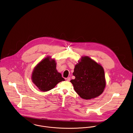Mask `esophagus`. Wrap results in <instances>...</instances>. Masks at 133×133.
Segmentation results:
<instances>
[{
	"label": "esophagus",
	"instance_id": "34e87169",
	"mask_svg": "<svg viewBox=\"0 0 133 133\" xmlns=\"http://www.w3.org/2000/svg\"><path fill=\"white\" fill-rule=\"evenodd\" d=\"M65 79H66L67 81H70V77H67L66 78H65Z\"/></svg>",
	"mask_w": 133,
	"mask_h": 133
}]
</instances>
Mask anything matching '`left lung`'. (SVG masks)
<instances>
[{
	"label": "left lung",
	"instance_id": "left-lung-1",
	"mask_svg": "<svg viewBox=\"0 0 133 133\" xmlns=\"http://www.w3.org/2000/svg\"><path fill=\"white\" fill-rule=\"evenodd\" d=\"M71 79L76 92L82 99L96 98L104 91L106 87L104 70L100 64L88 56L82 57L75 65Z\"/></svg>",
	"mask_w": 133,
	"mask_h": 133
}]
</instances>
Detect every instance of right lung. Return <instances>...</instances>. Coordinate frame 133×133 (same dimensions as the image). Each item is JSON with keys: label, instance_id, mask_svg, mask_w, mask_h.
Masks as SVG:
<instances>
[{"label": "right lung", "instance_id": "1", "mask_svg": "<svg viewBox=\"0 0 133 133\" xmlns=\"http://www.w3.org/2000/svg\"><path fill=\"white\" fill-rule=\"evenodd\" d=\"M56 60L48 56L37 64L33 69L31 79L40 91L51 90L58 83L65 79L56 69Z\"/></svg>", "mask_w": 133, "mask_h": 133}]
</instances>
